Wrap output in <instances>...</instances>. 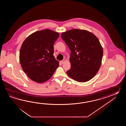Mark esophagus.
<instances>
[{
	"mask_svg": "<svg viewBox=\"0 0 126 126\" xmlns=\"http://www.w3.org/2000/svg\"><path fill=\"white\" fill-rule=\"evenodd\" d=\"M65 60H63L62 61H60V63H62V64H63V63H64L65 62Z\"/></svg>",
	"mask_w": 126,
	"mask_h": 126,
	"instance_id": "obj_1",
	"label": "esophagus"
}]
</instances>
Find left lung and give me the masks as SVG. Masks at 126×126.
<instances>
[{
	"label": "left lung",
	"instance_id": "1",
	"mask_svg": "<svg viewBox=\"0 0 126 126\" xmlns=\"http://www.w3.org/2000/svg\"><path fill=\"white\" fill-rule=\"evenodd\" d=\"M61 37L71 51L67 75L80 82L91 79L99 70L103 55L98 39L88 31L78 29L62 33Z\"/></svg>",
	"mask_w": 126,
	"mask_h": 126
}]
</instances>
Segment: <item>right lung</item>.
<instances>
[{
  "label": "right lung",
  "mask_w": 126,
  "mask_h": 126,
  "mask_svg": "<svg viewBox=\"0 0 126 126\" xmlns=\"http://www.w3.org/2000/svg\"><path fill=\"white\" fill-rule=\"evenodd\" d=\"M59 33L43 30L30 35L21 45L19 60L28 77L37 83L45 82L53 76L59 62L55 59L54 43Z\"/></svg>",
  "instance_id": "1"
}]
</instances>
